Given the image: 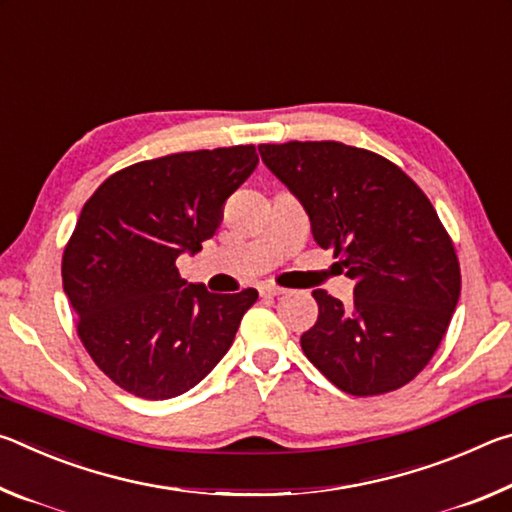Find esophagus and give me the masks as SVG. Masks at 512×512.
Returning <instances> with one entry per match:
<instances>
[{"label":"esophagus","mask_w":512,"mask_h":512,"mask_svg":"<svg viewBox=\"0 0 512 512\" xmlns=\"http://www.w3.org/2000/svg\"><path fill=\"white\" fill-rule=\"evenodd\" d=\"M259 293H262L264 298H277V296H282L284 289H280V287H273V284H264V287L259 289Z\"/></svg>","instance_id":"esophagus-1"}]
</instances>
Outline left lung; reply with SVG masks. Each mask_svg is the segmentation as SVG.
I'll return each instance as SVG.
<instances>
[{"label": "left lung", "mask_w": 512, "mask_h": 512, "mask_svg": "<svg viewBox=\"0 0 512 512\" xmlns=\"http://www.w3.org/2000/svg\"><path fill=\"white\" fill-rule=\"evenodd\" d=\"M259 155L305 207L316 244L354 280V300L316 289L307 359L343 393L402 388L427 366L461 296L452 239L422 189L381 155L341 142L262 144Z\"/></svg>", "instance_id": "8db88e82"}]
</instances>
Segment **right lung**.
Masks as SVG:
<instances>
[{
    "label": "right lung",
    "mask_w": 512,
    "mask_h": 512,
    "mask_svg": "<svg viewBox=\"0 0 512 512\" xmlns=\"http://www.w3.org/2000/svg\"><path fill=\"white\" fill-rule=\"evenodd\" d=\"M257 162L255 146L164 155L112 173L83 205L63 289L85 350L124 391L183 395L230 350L257 291L221 296L187 284L176 259L214 237Z\"/></svg>",
    "instance_id": "add662e5"
}]
</instances>
